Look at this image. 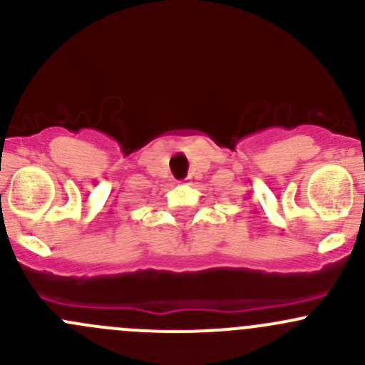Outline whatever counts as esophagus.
<instances>
[{"instance_id":"obj_1","label":"esophagus","mask_w":365,"mask_h":365,"mask_svg":"<svg viewBox=\"0 0 365 365\" xmlns=\"http://www.w3.org/2000/svg\"><path fill=\"white\" fill-rule=\"evenodd\" d=\"M181 182H182V184H190V179H182Z\"/></svg>"}]
</instances>
